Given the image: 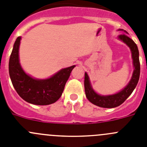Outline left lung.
<instances>
[{
    "label": "left lung",
    "mask_w": 147,
    "mask_h": 147,
    "mask_svg": "<svg viewBox=\"0 0 147 147\" xmlns=\"http://www.w3.org/2000/svg\"><path fill=\"white\" fill-rule=\"evenodd\" d=\"M127 33L126 31H125ZM119 38L123 41L130 48L132 52V57L133 60V65L135 69L133 71V76L129 84L126 86L122 91L118 93L112 95L102 96L98 95L92 90L90 85L89 77L87 74H84V90L87 98L93 104L102 108H115L119 106L125 101V100L131 95L134 89L136 87L139 80L140 76V62H139V52L138 47L136 43L127 36L125 33L119 35Z\"/></svg>",
    "instance_id": "8db88e82"
}]
</instances>
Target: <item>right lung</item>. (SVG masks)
Returning a JSON list of instances; mask_svg holds the SVG:
<instances>
[{
  "instance_id": "1",
  "label": "right lung",
  "mask_w": 147,
  "mask_h": 147,
  "mask_svg": "<svg viewBox=\"0 0 147 147\" xmlns=\"http://www.w3.org/2000/svg\"><path fill=\"white\" fill-rule=\"evenodd\" d=\"M21 37L14 44L9 63V76L14 89L23 100L35 105H49L57 101L75 65L63 68L49 79L39 80L27 75L19 62Z\"/></svg>"
}]
</instances>
